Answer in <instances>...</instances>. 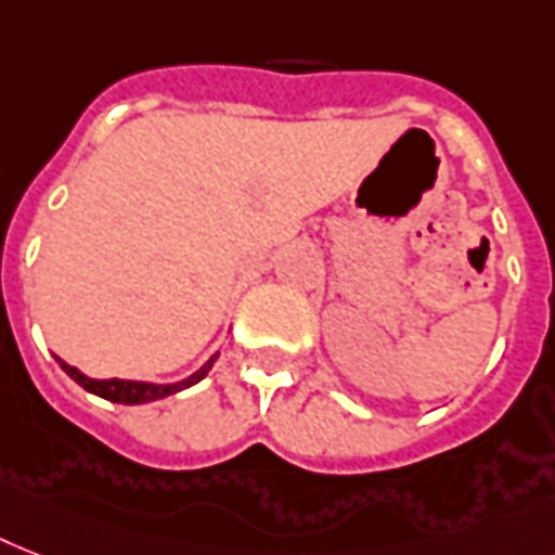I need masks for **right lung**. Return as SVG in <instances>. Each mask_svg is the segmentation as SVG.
Listing matches in <instances>:
<instances>
[{
    "label": "right lung",
    "mask_w": 555,
    "mask_h": 555,
    "mask_svg": "<svg viewBox=\"0 0 555 555\" xmlns=\"http://www.w3.org/2000/svg\"><path fill=\"white\" fill-rule=\"evenodd\" d=\"M56 362L62 364V371H65L76 385H82L85 390L102 396V399H107V402L145 404V402H156V399H165V396L179 393V390H184V387H191L196 385V382L205 379L207 371L214 367L216 356H210V359H207V362L202 364L199 371L193 373V376H188V379L182 382H173V385H151V382H130V379H90V376H85L82 371H76L74 364L62 362V359H56Z\"/></svg>",
    "instance_id": "1"
}]
</instances>
